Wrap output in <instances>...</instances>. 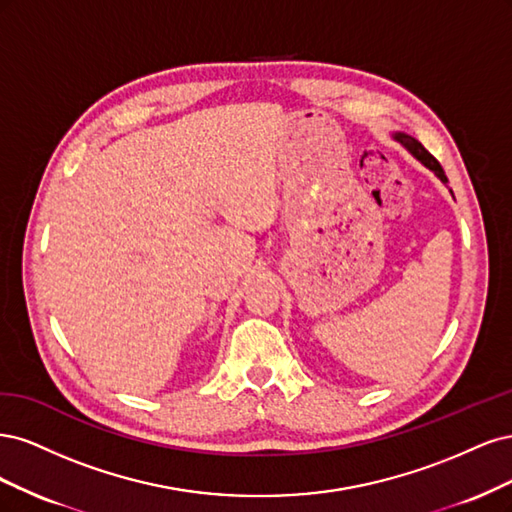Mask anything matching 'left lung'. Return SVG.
Listing matches in <instances>:
<instances>
[{
	"mask_svg": "<svg viewBox=\"0 0 512 512\" xmlns=\"http://www.w3.org/2000/svg\"><path fill=\"white\" fill-rule=\"evenodd\" d=\"M393 138L398 140L402 146H406L408 151H410V155H412V157H417V159L423 163L425 168H430V170H432V172L442 180V183H449V180H447V174H444V170H442L440 163L436 161V157H432V153H427L425 148H423V144H421L419 140L410 138V136H406V134H395Z\"/></svg>",
	"mask_w": 512,
	"mask_h": 512,
	"instance_id": "obj_1",
	"label": "left lung"
}]
</instances>
